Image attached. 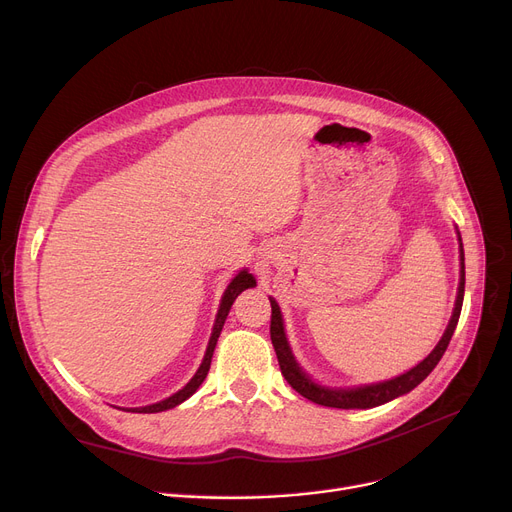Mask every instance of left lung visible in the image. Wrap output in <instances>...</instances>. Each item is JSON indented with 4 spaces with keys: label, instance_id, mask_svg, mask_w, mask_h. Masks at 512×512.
I'll return each instance as SVG.
<instances>
[{
    "label": "left lung",
    "instance_id": "1",
    "mask_svg": "<svg viewBox=\"0 0 512 512\" xmlns=\"http://www.w3.org/2000/svg\"><path fill=\"white\" fill-rule=\"evenodd\" d=\"M459 252H461V279H459L457 302H455L453 316H450V322H448V326L444 330L442 339L438 341V345L424 359V362H419L415 368H411L409 372H405V374H401V376H397L393 380L378 382V384H366V386H355V388H328V386L316 384L302 368H299V364L295 362V357H293L291 347H289L287 337H285L283 316H281L279 304L275 302L273 297H268L270 299V308H273V314H270V341H273V347L277 351L281 374L291 384V388H295L299 395L310 399L312 403H318V405H324V407L372 409V407L384 405L388 401H393V399L409 393V390H413L419 382L426 380V376L440 362V357L444 355L450 339H453V333H455L459 316H461L463 295H465V254H463L461 235H459Z\"/></svg>",
    "mask_w": 512,
    "mask_h": 512
}]
</instances>
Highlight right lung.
<instances>
[{
    "label": "right lung",
    "mask_w": 512,
    "mask_h": 512,
    "mask_svg": "<svg viewBox=\"0 0 512 512\" xmlns=\"http://www.w3.org/2000/svg\"><path fill=\"white\" fill-rule=\"evenodd\" d=\"M250 287H256V279L248 273L246 268H244V270H239V273L233 277V281L227 285V289H225V293H223V299H221L219 312H217L215 326H213V335H210V341H208V347H206V353H204L202 364H200L198 372L194 374V378H192V380H190L182 390H177L175 395L167 397L165 401H159V403H153V405H146V407H136V409H124V411H136V413H159V411L173 409L175 405H179V403H184L186 399H190V397L196 393V390H198V386L204 382V378H206V374H208V370H210V359H213V353H215V347H217L219 335H221L223 324H225V320H227V314H229V310H231V306H233V302H235V297H237L239 293H242V291L250 289Z\"/></svg>",
    "instance_id": "obj_1"
}]
</instances>
